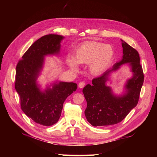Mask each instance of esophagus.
Returning a JSON list of instances; mask_svg holds the SVG:
<instances>
[{
  "mask_svg": "<svg viewBox=\"0 0 157 157\" xmlns=\"http://www.w3.org/2000/svg\"><path fill=\"white\" fill-rule=\"evenodd\" d=\"M85 86V82H80L78 83V87L80 88H82Z\"/></svg>",
  "mask_w": 157,
  "mask_h": 157,
  "instance_id": "obj_1",
  "label": "esophagus"
}]
</instances>
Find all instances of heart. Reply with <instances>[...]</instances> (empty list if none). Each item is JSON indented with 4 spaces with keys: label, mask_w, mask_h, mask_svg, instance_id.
<instances>
[{
    "label": "heart",
    "mask_w": 157,
    "mask_h": 157,
    "mask_svg": "<svg viewBox=\"0 0 157 157\" xmlns=\"http://www.w3.org/2000/svg\"><path fill=\"white\" fill-rule=\"evenodd\" d=\"M114 58L112 46L96 41L86 42L79 45L74 53V58H67V63L73 69H77V63L90 62L89 68L94 75H100L111 64Z\"/></svg>",
    "instance_id": "b5f03b06"
}]
</instances>
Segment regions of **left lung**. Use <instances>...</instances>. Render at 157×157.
I'll use <instances>...</instances> for the list:
<instances>
[{
    "mask_svg": "<svg viewBox=\"0 0 157 157\" xmlns=\"http://www.w3.org/2000/svg\"><path fill=\"white\" fill-rule=\"evenodd\" d=\"M121 40L122 59L100 77L94 78L92 84H87L82 90L87 102L85 116L93 126L113 125L121 122L139 101L144 80L140 55L136 49ZM124 63H128L131 66L133 75L125 85L126 93L122 96L117 97L113 94L111 89L106 86V82L110 73Z\"/></svg>",
    "mask_w": 157,
    "mask_h": 157,
    "instance_id": "8db88e82",
    "label": "left lung"
}]
</instances>
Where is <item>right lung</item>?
<instances>
[{"mask_svg":"<svg viewBox=\"0 0 157 157\" xmlns=\"http://www.w3.org/2000/svg\"><path fill=\"white\" fill-rule=\"evenodd\" d=\"M63 36L47 35L36 40L16 66L15 88L20 96L21 108L37 124L50 126L58 121L67 98L77 88L74 82L54 83L44 92L36 83L44 56L59 54Z\"/></svg>","mask_w":157,"mask_h":157,"instance_id":"obj_1","label":"right lung"}]
</instances>
